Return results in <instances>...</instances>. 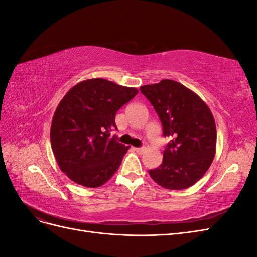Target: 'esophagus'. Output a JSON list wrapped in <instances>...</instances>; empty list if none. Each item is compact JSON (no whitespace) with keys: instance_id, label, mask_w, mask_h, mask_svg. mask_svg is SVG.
<instances>
[{"instance_id":"1","label":"esophagus","mask_w":257,"mask_h":257,"mask_svg":"<svg viewBox=\"0 0 257 257\" xmlns=\"http://www.w3.org/2000/svg\"><path fill=\"white\" fill-rule=\"evenodd\" d=\"M134 151H136L139 154H142L145 151V148H134Z\"/></svg>"}]
</instances>
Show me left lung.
Listing matches in <instances>:
<instances>
[{
  "label": "left lung",
  "mask_w": 257,
  "mask_h": 257,
  "mask_svg": "<svg viewBox=\"0 0 257 257\" xmlns=\"http://www.w3.org/2000/svg\"><path fill=\"white\" fill-rule=\"evenodd\" d=\"M159 114L164 136L173 139L160 167L149 170L162 188L183 190L203 177L214 159L216 127L208 105L195 92L175 80L141 87Z\"/></svg>",
  "instance_id": "1"
}]
</instances>
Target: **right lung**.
Wrapping results in <instances>:
<instances>
[{
  "mask_svg": "<svg viewBox=\"0 0 257 257\" xmlns=\"http://www.w3.org/2000/svg\"><path fill=\"white\" fill-rule=\"evenodd\" d=\"M138 93L103 78L80 81L54 111L50 142L60 169L72 181L98 188L119 169L125 147L110 136L115 113Z\"/></svg>",
  "mask_w": 257,
  "mask_h": 257,
  "instance_id": "right-lung-1",
  "label": "right lung"
}]
</instances>
